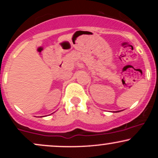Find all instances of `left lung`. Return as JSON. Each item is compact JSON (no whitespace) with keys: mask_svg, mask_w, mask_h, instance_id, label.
Returning <instances> with one entry per match:
<instances>
[{"mask_svg":"<svg viewBox=\"0 0 158 158\" xmlns=\"http://www.w3.org/2000/svg\"><path fill=\"white\" fill-rule=\"evenodd\" d=\"M119 110H118V111H116V113H117V112H119Z\"/></svg>","mask_w":158,"mask_h":158,"instance_id":"left-lung-1","label":"left lung"}]
</instances>
